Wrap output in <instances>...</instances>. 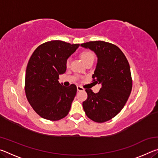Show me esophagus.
<instances>
[{
	"mask_svg": "<svg viewBox=\"0 0 158 158\" xmlns=\"http://www.w3.org/2000/svg\"><path fill=\"white\" fill-rule=\"evenodd\" d=\"M77 90H78V91H83V90H85L84 88L81 87V86H80V85H77Z\"/></svg>",
	"mask_w": 158,
	"mask_h": 158,
	"instance_id": "obj_1",
	"label": "esophagus"
}]
</instances>
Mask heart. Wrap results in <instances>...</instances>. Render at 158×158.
<instances>
[{"mask_svg": "<svg viewBox=\"0 0 158 158\" xmlns=\"http://www.w3.org/2000/svg\"><path fill=\"white\" fill-rule=\"evenodd\" d=\"M80 56L82 60L84 61V63H86L87 62H89V61H93L95 59V54L94 53L90 50H84L81 52L80 53ZM69 60L68 59L66 62V65L67 67H69Z\"/></svg>", "mask_w": 158, "mask_h": 158, "instance_id": "obj_1", "label": "heart"}]
</instances>
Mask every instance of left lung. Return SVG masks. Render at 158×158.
I'll return each mask as SVG.
<instances>
[{"label": "left lung", "mask_w": 158, "mask_h": 158, "mask_svg": "<svg viewBox=\"0 0 158 158\" xmlns=\"http://www.w3.org/2000/svg\"><path fill=\"white\" fill-rule=\"evenodd\" d=\"M81 46L97 55L98 63L92 77L96 84H102L98 93L85 89L88 98L83 108L92 121L106 122L122 110L130 95L132 80L129 63L122 51L109 42L92 41Z\"/></svg>", "instance_id": "obj_1"}]
</instances>
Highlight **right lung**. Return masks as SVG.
I'll return each instance as SVG.
<instances>
[{
  "mask_svg": "<svg viewBox=\"0 0 158 158\" xmlns=\"http://www.w3.org/2000/svg\"><path fill=\"white\" fill-rule=\"evenodd\" d=\"M79 47L60 40L42 44L34 51L26 71L25 92L34 111L43 118L58 121L68 114L77 86L58 81L65 73L68 58Z\"/></svg>",
  "mask_w": 158,
  "mask_h": 158,
  "instance_id": "right-lung-1",
  "label": "right lung"
}]
</instances>
